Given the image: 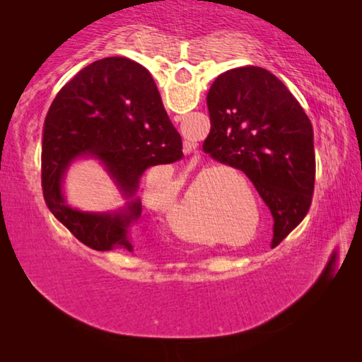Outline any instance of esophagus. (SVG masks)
<instances>
[{"label":"esophagus","mask_w":362,"mask_h":362,"mask_svg":"<svg viewBox=\"0 0 362 362\" xmlns=\"http://www.w3.org/2000/svg\"><path fill=\"white\" fill-rule=\"evenodd\" d=\"M189 150H192V146H189V148H187V145H185V153H189Z\"/></svg>","instance_id":"esophagus-1"}]
</instances>
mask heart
Returning <instances> with one entry per match:
<instances>
[{"label": "heart", "mask_w": 362, "mask_h": 362, "mask_svg": "<svg viewBox=\"0 0 362 362\" xmlns=\"http://www.w3.org/2000/svg\"><path fill=\"white\" fill-rule=\"evenodd\" d=\"M214 170H216V168H206V169H203V170H199V173L193 177L192 185H189V192H193V189H194L196 187H198L201 182L204 180V177H206L207 174L214 173ZM217 174H218V173H217ZM220 174H230V175H233V174H238V173H236V170H233V169H223Z\"/></svg>", "instance_id": "b5f03b06"}]
</instances>
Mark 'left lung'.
<instances>
[{"label":"left lung","mask_w":362,"mask_h":362,"mask_svg":"<svg viewBox=\"0 0 362 362\" xmlns=\"http://www.w3.org/2000/svg\"><path fill=\"white\" fill-rule=\"evenodd\" d=\"M211 132L203 150L241 169L273 216L272 247L302 222L315 189L313 127L283 81L265 69L222 73L207 94Z\"/></svg>","instance_id":"left-lung-1"}]
</instances>
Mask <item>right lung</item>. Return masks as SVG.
<instances>
[{
    "mask_svg": "<svg viewBox=\"0 0 362 362\" xmlns=\"http://www.w3.org/2000/svg\"><path fill=\"white\" fill-rule=\"evenodd\" d=\"M81 157L99 160L119 187L127 203L118 211L86 213L66 204L64 174ZM182 158V137L150 71L127 57H105L78 71L49 108L42 132V196L59 222L88 247L132 252L129 230L142 214L140 177L151 166Z\"/></svg>",
    "mask_w": 362,
    "mask_h": 362,
    "instance_id": "1",
    "label": "right lung"
}]
</instances>
